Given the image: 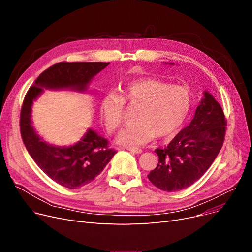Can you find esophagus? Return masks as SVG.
<instances>
[{
  "mask_svg": "<svg viewBox=\"0 0 252 252\" xmlns=\"http://www.w3.org/2000/svg\"><path fill=\"white\" fill-rule=\"evenodd\" d=\"M126 150L130 151L131 153H135V154H141L142 153V150L141 149H138V148H132V147H127Z\"/></svg>",
  "mask_w": 252,
  "mask_h": 252,
  "instance_id": "obj_1",
  "label": "esophagus"
}]
</instances>
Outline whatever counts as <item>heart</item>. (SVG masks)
I'll list each match as a JSON object with an SVG mask.
<instances>
[{"label":"heart","mask_w":252,"mask_h":252,"mask_svg":"<svg viewBox=\"0 0 252 252\" xmlns=\"http://www.w3.org/2000/svg\"><path fill=\"white\" fill-rule=\"evenodd\" d=\"M125 102L140 105L135 124L126 127L117 137L120 145L137 147L146 145L156 135L167 137L174 134L187 120L191 107V94L183 86L158 79L143 78L128 83L122 96L106 93L101 99L100 115L110 134L124 123Z\"/></svg>","instance_id":"obj_1"}]
</instances>
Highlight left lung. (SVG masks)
I'll return each instance as SVG.
<instances>
[{
  "label": "left lung",
  "mask_w": 252,
  "mask_h": 252,
  "mask_svg": "<svg viewBox=\"0 0 252 252\" xmlns=\"http://www.w3.org/2000/svg\"><path fill=\"white\" fill-rule=\"evenodd\" d=\"M226 120L220 104L204 92L195 116L165 149H156L159 162L148 177L165 191H177L193 185L204 174L222 147Z\"/></svg>",
  "instance_id": "obj_1"
}]
</instances>
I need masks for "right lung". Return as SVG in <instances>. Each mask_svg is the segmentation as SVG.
Masks as SVG:
<instances>
[{
  "mask_svg": "<svg viewBox=\"0 0 252 252\" xmlns=\"http://www.w3.org/2000/svg\"><path fill=\"white\" fill-rule=\"evenodd\" d=\"M110 63H58L43 73L29 89L20 112V132L33 161L52 181L67 189H79L91 183L117 153L109 141L88 129L70 147H55L45 142L32 125V101L43 89L69 88L85 91L91 79Z\"/></svg>",
  "mask_w": 252,
  "mask_h": 252,
  "instance_id": "right-lung-1",
  "label": "right lung"
}]
</instances>
